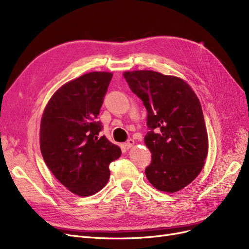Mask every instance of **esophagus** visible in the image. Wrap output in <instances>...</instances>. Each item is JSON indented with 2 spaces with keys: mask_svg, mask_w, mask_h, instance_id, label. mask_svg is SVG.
<instances>
[{
  "mask_svg": "<svg viewBox=\"0 0 249 249\" xmlns=\"http://www.w3.org/2000/svg\"><path fill=\"white\" fill-rule=\"evenodd\" d=\"M134 144H135V141H134L133 139H129V140H127V141L124 143V146H125L126 149H129V148H131Z\"/></svg>",
  "mask_w": 249,
  "mask_h": 249,
  "instance_id": "1",
  "label": "esophagus"
}]
</instances>
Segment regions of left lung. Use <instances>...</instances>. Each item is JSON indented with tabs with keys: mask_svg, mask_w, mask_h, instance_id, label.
Returning <instances> with one entry per match:
<instances>
[{
	"mask_svg": "<svg viewBox=\"0 0 249 249\" xmlns=\"http://www.w3.org/2000/svg\"><path fill=\"white\" fill-rule=\"evenodd\" d=\"M124 77L147 111L144 143L152 153L147 179L163 192L183 189L199 175L208 155L198 97L177 77L153 71H126Z\"/></svg>",
	"mask_w": 249,
	"mask_h": 249,
	"instance_id": "1",
	"label": "left lung"
}]
</instances>
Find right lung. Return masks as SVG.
Here are the masks:
<instances>
[{
  "instance_id": "obj_1",
  "label": "right lung",
  "mask_w": 249,
  "mask_h": 249,
  "mask_svg": "<svg viewBox=\"0 0 249 249\" xmlns=\"http://www.w3.org/2000/svg\"><path fill=\"white\" fill-rule=\"evenodd\" d=\"M113 74L89 72L59 88L44 109L40 150L47 166L67 189L80 196L102 190L109 164L122 149L102 136L97 120Z\"/></svg>"
}]
</instances>
